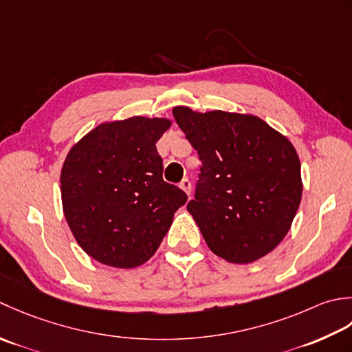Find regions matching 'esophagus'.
Listing matches in <instances>:
<instances>
[{"label":"esophagus","mask_w":352,"mask_h":352,"mask_svg":"<svg viewBox=\"0 0 352 352\" xmlns=\"http://www.w3.org/2000/svg\"><path fill=\"white\" fill-rule=\"evenodd\" d=\"M179 186H181V190H184L186 192V196L191 195V182L188 181V179H182L181 184H179Z\"/></svg>","instance_id":"1"}]
</instances>
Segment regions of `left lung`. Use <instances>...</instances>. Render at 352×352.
Segmentation results:
<instances>
[{
	"instance_id": "8db88e82",
	"label": "left lung",
	"mask_w": 352,
	"mask_h": 352,
	"mask_svg": "<svg viewBox=\"0 0 352 352\" xmlns=\"http://www.w3.org/2000/svg\"><path fill=\"white\" fill-rule=\"evenodd\" d=\"M202 168L186 205L217 256L249 264L289 232L302 197L300 162L285 135L252 113L173 107Z\"/></svg>"
}]
</instances>
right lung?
<instances>
[{
  "instance_id": "obj_1",
  "label": "right lung",
  "mask_w": 352,
  "mask_h": 352,
  "mask_svg": "<svg viewBox=\"0 0 352 352\" xmlns=\"http://www.w3.org/2000/svg\"><path fill=\"white\" fill-rule=\"evenodd\" d=\"M170 126L166 117L103 121L69 148L60 171L63 214L96 261L117 269L144 264L186 202L162 179L156 142Z\"/></svg>"
}]
</instances>
